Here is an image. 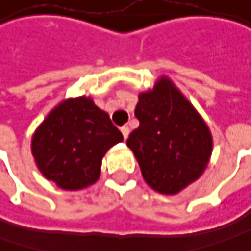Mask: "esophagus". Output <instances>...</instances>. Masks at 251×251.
Returning a JSON list of instances; mask_svg holds the SVG:
<instances>
[{
	"label": "esophagus",
	"instance_id": "34e87169",
	"mask_svg": "<svg viewBox=\"0 0 251 251\" xmlns=\"http://www.w3.org/2000/svg\"><path fill=\"white\" fill-rule=\"evenodd\" d=\"M121 133H123V137L127 140V137L130 134V128H128L127 126H124V127H121Z\"/></svg>",
	"mask_w": 251,
	"mask_h": 251
}]
</instances>
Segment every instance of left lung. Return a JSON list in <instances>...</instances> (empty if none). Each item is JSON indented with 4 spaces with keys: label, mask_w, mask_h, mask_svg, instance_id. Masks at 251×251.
Segmentation results:
<instances>
[{
    "label": "left lung",
    "mask_w": 251,
    "mask_h": 251,
    "mask_svg": "<svg viewBox=\"0 0 251 251\" xmlns=\"http://www.w3.org/2000/svg\"><path fill=\"white\" fill-rule=\"evenodd\" d=\"M134 114L140 126L127 146L150 187L176 194L203 174L213 138L204 120L173 81L161 77L152 90L141 93Z\"/></svg>",
    "instance_id": "1"
}]
</instances>
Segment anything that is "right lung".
Listing matches in <instances>:
<instances>
[{"label":"right lung","mask_w":251,"mask_h":251,"mask_svg":"<svg viewBox=\"0 0 251 251\" xmlns=\"http://www.w3.org/2000/svg\"><path fill=\"white\" fill-rule=\"evenodd\" d=\"M123 134L90 97L64 100L35 130L31 151L47 180L81 190L100 177L104 154Z\"/></svg>","instance_id":"obj_1"}]
</instances>
